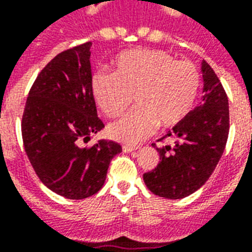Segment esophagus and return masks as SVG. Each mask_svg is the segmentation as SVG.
<instances>
[{"mask_svg": "<svg viewBox=\"0 0 252 252\" xmlns=\"http://www.w3.org/2000/svg\"><path fill=\"white\" fill-rule=\"evenodd\" d=\"M123 151L126 152V153H130V152L137 151V148L134 147H129V145H123Z\"/></svg>", "mask_w": 252, "mask_h": 252, "instance_id": "34e87169", "label": "esophagus"}]
</instances>
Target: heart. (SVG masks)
Listing matches in <instances>:
<instances>
[{"label": "heart", "instance_id": "b5f03b06", "mask_svg": "<svg viewBox=\"0 0 252 252\" xmlns=\"http://www.w3.org/2000/svg\"><path fill=\"white\" fill-rule=\"evenodd\" d=\"M201 75L194 63L176 61L162 50L133 49L119 54L115 72L99 70L92 76V95L107 116H116L134 96L137 108L108 126L109 137L140 143L156 129L181 124L193 109Z\"/></svg>", "mask_w": 252, "mask_h": 252}]
</instances>
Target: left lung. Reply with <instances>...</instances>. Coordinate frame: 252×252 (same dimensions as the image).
Returning <instances> with one entry per match:
<instances>
[{
  "label": "left lung",
  "instance_id": "1",
  "mask_svg": "<svg viewBox=\"0 0 252 252\" xmlns=\"http://www.w3.org/2000/svg\"><path fill=\"white\" fill-rule=\"evenodd\" d=\"M201 104L166 133L165 137L173 144L156 148L160 155L158 165L143 176L148 189L158 197L180 199L193 194L209 180L223 155L230 126L227 95L205 61L201 62Z\"/></svg>",
  "mask_w": 252,
  "mask_h": 252
}]
</instances>
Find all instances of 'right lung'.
<instances>
[{
	"mask_svg": "<svg viewBox=\"0 0 252 252\" xmlns=\"http://www.w3.org/2000/svg\"><path fill=\"white\" fill-rule=\"evenodd\" d=\"M87 42L62 51L36 76L22 116V139L30 164L50 190L68 199H83L103 188L109 162L120 144L99 140L80 148L104 124L92 95Z\"/></svg>",
	"mask_w": 252,
	"mask_h": 252,
	"instance_id": "add662e5",
	"label": "right lung"
}]
</instances>
